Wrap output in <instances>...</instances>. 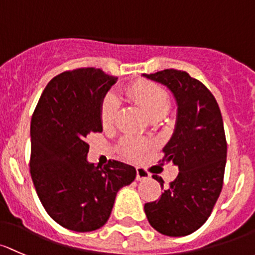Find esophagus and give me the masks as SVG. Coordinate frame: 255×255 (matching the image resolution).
Here are the masks:
<instances>
[{
	"mask_svg": "<svg viewBox=\"0 0 255 255\" xmlns=\"http://www.w3.org/2000/svg\"><path fill=\"white\" fill-rule=\"evenodd\" d=\"M150 175L146 172L144 168L138 167L136 168V181H145V179H149Z\"/></svg>",
	"mask_w": 255,
	"mask_h": 255,
	"instance_id": "esophagus-1",
	"label": "esophagus"
}]
</instances>
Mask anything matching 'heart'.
Listing matches in <instances>:
<instances>
[{
    "label": "heart",
    "instance_id": "obj_1",
    "mask_svg": "<svg viewBox=\"0 0 255 255\" xmlns=\"http://www.w3.org/2000/svg\"><path fill=\"white\" fill-rule=\"evenodd\" d=\"M126 93L128 98L135 101L144 110L149 119L155 116H165L170 109L171 100L167 92L150 80L139 79L130 83L126 89ZM117 111H119L117 100L115 96L107 95L100 107L101 123L104 127H110L115 122ZM146 148L148 144L145 141L130 136H126L120 143V150L122 154L130 160H138Z\"/></svg>",
    "mask_w": 255,
    "mask_h": 255
}]
</instances>
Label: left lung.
<instances>
[{
	"instance_id": "1",
	"label": "left lung",
	"mask_w": 255,
	"mask_h": 255,
	"mask_svg": "<svg viewBox=\"0 0 255 255\" xmlns=\"http://www.w3.org/2000/svg\"><path fill=\"white\" fill-rule=\"evenodd\" d=\"M143 76L167 87L176 99L175 132L163 146L162 162H172L179 171L144 211L160 234L191 235L210 216L224 183L227 143L221 112L210 90L187 72L163 69ZM152 178L163 188L161 177Z\"/></svg>"
}]
</instances>
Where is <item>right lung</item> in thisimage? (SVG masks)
I'll return each instance as SVG.
<instances>
[{"mask_svg":"<svg viewBox=\"0 0 255 255\" xmlns=\"http://www.w3.org/2000/svg\"><path fill=\"white\" fill-rule=\"evenodd\" d=\"M117 77L78 68L51 79L30 123V175L47 214L64 229L90 232L111 215L117 192L136 171L110 160L101 167L87 160L90 133L103 132L100 107Z\"/></svg>","mask_w":255,"mask_h":255,"instance_id":"right-lung-1","label":"right lung"}]
</instances>
